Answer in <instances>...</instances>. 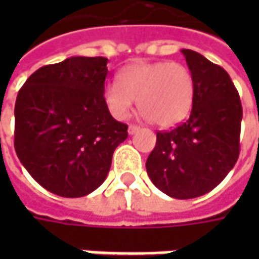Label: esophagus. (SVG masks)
<instances>
[{
	"instance_id": "34e87169",
	"label": "esophagus",
	"mask_w": 259,
	"mask_h": 259,
	"mask_svg": "<svg viewBox=\"0 0 259 259\" xmlns=\"http://www.w3.org/2000/svg\"><path fill=\"white\" fill-rule=\"evenodd\" d=\"M140 129V127H139V126H136V124H130L129 126V129H127V133H129L130 136L132 135H135L136 132H137V130Z\"/></svg>"
}]
</instances>
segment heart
Wrapping results in <instances>:
<instances>
[{
  "label": "heart",
  "mask_w": 259,
  "mask_h": 259,
  "mask_svg": "<svg viewBox=\"0 0 259 259\" xmlns=\"http://www.w3.org/2000/svg\"><path fill=\"white\" fill-rule=\"evenodd\" d=\"M195 83L190 69L178 62H137L104 89V101L115 119L129 116L137 101L143 116L161 127L183 122L193 108Z\"/></svg>",
  "instance_id": "b5f03b06"
}]
</instances>
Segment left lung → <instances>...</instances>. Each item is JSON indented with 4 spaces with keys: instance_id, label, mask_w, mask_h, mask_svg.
<instances>
[{
    "instance_id": "8db88e82",
    "label": "left lung",
    "mask_w": 259,
    "mask_h": 259,
    "mask_svg": "<svg viewBox=\"0 0 259 259\" xmlns=\"http://www.w3.org/2000/svg\"><path fill=\"white\" fill-rule=\"evenodd\" d=\"M182 54L195 83L191 113L176 129L158 132L146 169L162 193L189 200L213 190L237 162L243 109L225 69L191 50Z\"/></svg>"
}]
</instances>
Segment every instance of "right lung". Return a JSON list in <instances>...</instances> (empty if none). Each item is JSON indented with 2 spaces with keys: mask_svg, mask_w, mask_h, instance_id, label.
<instances>
[{
  "mask_svg": "<svg viewBox=\"0 0 259 259\" xmlns=\"http://www.w3.org/2000/svg\"><path fill=\"white\" fill-rule=\"evenodd\" d=\"M108 59L70 57L37 69L15 104V151L37 183L54 194H90L107 179L127 126L104 101Z\"/></svg>",
  "mask_w": 259,
  "mask_h": 259,
  "instance_id": "1",
  "label": "right lung"
}]
</instances>
